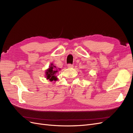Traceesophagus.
Here are the masks:
<instances>
[{"mask_svg":"<svg viewBox=\"0 0 133 133\" xmlns=\"http://www.w3.org/2000/svg\"><path fill=\"white\" fill-rule=\"evenodd\" d=\"M73 66H74L73 65H72V64H69L68 65V67L69 68H73Z\"/></svg>","mask_w":133,"mask_h":133,"instance_id":"obj_1","label":"esophagus"}]
</instances>
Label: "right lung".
I'll return each mask as SVG.
<instances>
[{"label":"right lung","instance_id":"obj_1","mask_svg":"<svg viewBox=\"0 0 133 133\" xmlns=\"http://www.w3.org/2000/svg\"><path fill=\"white\" fill-rule=\"evenodd\" d=\"M60 68H58L55 66L53 63H51L49 68L45 70V78L46 79L49 80L50 82L57 81L58 80L57 76H56V74L58 73V71L60 70Z\"/></svg>","mask_w":133,"mask_h":133}]
</instances>
